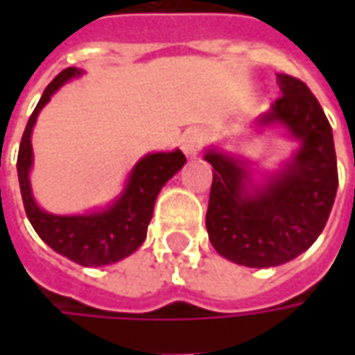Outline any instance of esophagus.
Listing matches in <instances>:
<instances>
[{
    "label": "esophagus",
    "mask_w": 355,
    "mask_h": 355,
    "mask_svg": "<svg viewBox=\"0 0 355 355\" xmlns=\"http://www.w3.org/2000/svg\"><path fill=\"white\" fill-rule=\"evenodd\" d=\"M203 144V134L199 130H187L182 136V150L185 152V156H196Z\"/></svg>",
    "instance_id": "1"
}]
</instances>
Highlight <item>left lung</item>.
<instances>
[{"mask_svg": "<svg viewBox=\"0 0 355 355\" xmlns=\"http://www.w3.org/2000/svg\"><path fill=\"white\" fill-rule=\"evenodd\" d=\"M280 92L257 118V128L280 126L298 142L293 157L263 182L247 159L217 148L205 152L213 184L205 225L215 251L251 268L279 266L312 247L338 191L332 126L306 85L277 75Z\"/></svg>", "mask_w": 355, "mask_h": 355, "instance_id": "8db88e82", "label": "left lung"}]
</instances>
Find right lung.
I'll list each match as a JSON object with an SVG mask.
<instances>
[{"label":"right lung","mask_w":355,"mask_h":355,"mask_svg":"<svg viewBox=\"0 0 355 355\" xmlns=\"http://www.w3.org/2000/svg\"><path fill=\"white\" fill-rule=\"evenodd\" d=\"M83 75L76 67H69L51 80L33 114L25 126L17 156V175L27 219L37 235L53 251L83 266H104L130 257L146 239L152 221L157 193L178 171L184 168L185 156L180 150L152 152L138 159L130 171L126 185L108 207L85 215H55L37 205L31 189L29 171L33 166L31 134L39 112L51 96L71 78Z\"/></svg>","instance_id":"add662e5"}]
</instances>
